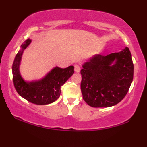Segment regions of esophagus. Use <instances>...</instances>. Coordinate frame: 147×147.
Here are the masks:
<instances>
[{
	"instance_id": "34e87169",
	"label": "esophagus",
	"mask_w": 147,
	"mask_h": 147,
	"mask_svg": "<svg viewBox=\"0 0 147 147\" xmlns=\"http://www.w3.org/2000/svg\"><path fill=\"white\" fill-rule=\"evenodd\" d=\"M75 72H80V67L79 65H75Z\"/></svg>"
}]
</instances>
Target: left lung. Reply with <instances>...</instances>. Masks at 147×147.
Segmentation results:
<instances>
[{
  "label": "left lung",
  "instance_id": "obj_1",
  "mask_svg": "<svg viewBox=\"0 0 147 147\" xmlns=\"http://www.w3.org/2000/svg\"><path fill=\"white\" fill-rule=\"evenodd\" d=\"M81 75V90L89 106L100 108L116 105L124 98L132 83L131 52L126 47L119 52L95 55L84 64Z\"/></svg>",
  "mask_w": 147,
  "mask_h": 147
}]
</instances>
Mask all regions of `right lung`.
Wrapping results in <instances>:
<instances>
[{"label": "right lung", "instance_id": "obj_1", "mask_svg": "<svg viewBox=\"0 0 147 147\" xmlns=\"http://www.w3.org/2000/svg\"><path fill=\"white\" fill-rule=\"evenodd\" d=\"M30 43L31 40L27 39L21 45V50L15 57L12 65L15 89L19 95L33 104L38 105L51 104L59 97L61 87L74 74V66L71 65L66 68L56 67L41 80L30 83L25 82L19 73V65L23 50Z\"/></svg>", "mask_w": 147, "mask_h": 147}]
</instances>
